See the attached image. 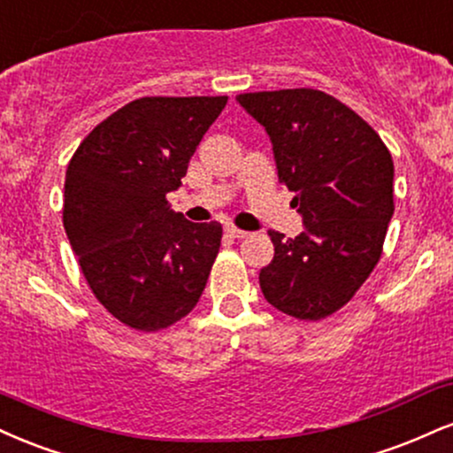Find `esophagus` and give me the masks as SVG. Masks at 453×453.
<instances>
[{"label":"esophagus","instance_id":"esophagus-1","mask_svg":"<svg viewBox=\"0 0 453 453\" xmlns=\"http://www.w3.org/2000/svg\"><path fill=\"white\" fill-rule=\"evenodd\" d=\"M225 233H226V235H231L233 239H246V237H250L248 231H242V228H237V226H233V225H226L225 226Z\"/></svg>","mask_w":453,"mask_h":453}]
</instances>
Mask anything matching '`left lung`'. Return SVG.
<instances>
[{
    "mask_svg": "<svg viewBox=\"0 0 453 453\" xmlns=\"http://www.w3.org/2000/svg\"><path fill=\"white\" fill-rule=\"evenodd\" d=\"M273 143L280 182L305 231H269L275 257L260 269L265 299L296 320H322L356 295L381 257L395 214V163L348 105L316 88L237 95Z\"/></svg>",
    "mask_w": 453,
    "mask_h": 453,
    "instance_id": "left-lung-1",
    "label": "left lung"
}]
</instances>
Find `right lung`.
Returning a JSON list of instances; mask_svg holds the SVG:
<instances>
[{"mask_svg": "<svg viewBox=\"0 0 453 453\" xmlns=\"http://www.w3.org/2000/svg\"><path fill=\"white\" fill-rule=\"evenodd\" d=\"M228 97H142L99 122L65 173L63 226L90 290L116 320L154 333L182 320L220 250V222L167 203Z\"/></svg>", "mask_w": 453, "mask_h": 453, "instance_id": "right-lung-1", "label": "right lung"}]
</instances>
